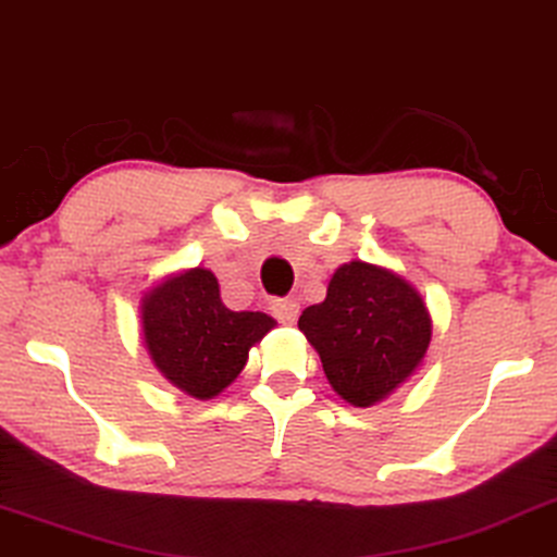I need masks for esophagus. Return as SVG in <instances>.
I'll use <instances>...</instances> for the list:
<instances>
[{
	"mask_svg": "<svg viewBox=\"0 0 557 557\" xmlns=\"http://www.w3.org/2000/svg\"><path fill=\"white\" fill-rule=\"evenodd\" d=\"M271 311L281 324H294L298 317V301H294V298H278V301L271 304Z\"/></svg>",
	"mask_w": 557,
	"mask_h": 557,
	"instance_id": "esophagus-1",
	"label": "esophagus"
}]
</instances>
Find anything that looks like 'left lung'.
<instances>
[{"instance_id": "obj_1", "label": "left lung", "mask_w": 557, "mask_h": 557, "mask_svg": "<svg viewBox=\"0 0 557 557\" xmlns=\"http://www.w3.org/2000/svg\"><path fill=\"white\" fill-rule=\"evenodd\" d=\"M298 329L317 349L332 389L351 407L389 399L424 364L432 317L422 294L386 265L349 261Z\"/></svg>"}]
</instances>
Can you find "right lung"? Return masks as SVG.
<instances>
[{"label": "right lung", "mask_w": 557, "mask_h": 557, "mask_svg": "<svg viewBox=\"0 0 557 557\" xmlns=\"http://www.w3.org/2000/svg\"><path fill=\"white\" fill-rule=\"evenodd\" d=\"M276 326L263 311H231L213 271L158 278L140 296V336L152 367L193 399H215L244 372L248 351Z\"/></svg>", "instance_id": "obj_1"}]
</instances>
